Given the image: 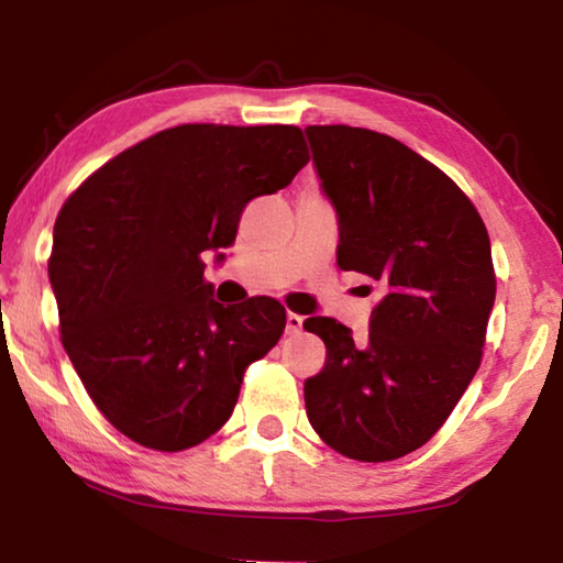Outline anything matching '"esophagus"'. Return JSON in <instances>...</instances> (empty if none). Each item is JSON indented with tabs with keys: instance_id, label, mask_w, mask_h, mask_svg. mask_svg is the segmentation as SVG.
<instances>
[{
	"instance_id": "esophagus-1",
	"label": "esophagus",
	"mask_w": 563,
	"mask_h": 563,
	"mask_svg": "<svg viewBox=\"0 0 563 563\" xmlns=\"http://www.w3.org/2000/svg\"><path fill=\"white\" fill-rule=\"evenodd\" d=\"M300 330H302V318L295 316V312H288V316H285V332H288V335H298Z\"/></svg>"
}]
</instances>
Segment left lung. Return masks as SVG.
<instances>
[{
	"mask_svg": "<svg viewBox=\"0 0 563 563\" xmlns=\"http://www.w3.org/2000/svg\"><path fill=\"white\" fill-rule=\"evenodd\" d=\"M305 136L338 213V265L379 283L367 340L332 318L302 322L328 347L305 409L350 460H399L432 440L479 369L497 295L487 228L450 176L397 139L342 123Z\"/></svg>",
	"mask_w": 563,
	"mask_h": 563,
	"instance_id": "1",
	"label": "left lung"
}]
</instances>
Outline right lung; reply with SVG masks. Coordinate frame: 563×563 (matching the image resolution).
<instances>
[{"label": "right lung", "mask_w": 563, "mask_h": 563, "mask_svg": "<svg viewBox=\"0 0 563 563\" xmlns=\"http://www.w3.org/2000/svg\"><path fill=\"white\" fill-rule=\"evenodd\" d=\"M308 161L298 126L184 123L111 158L64 203L49 258L62 342L129 440L180 452L233 415L285 310L271 298L223 308L203 253L233 245L243 208Z\"/></svg>", "instance_id": "right-lung-1"}]
</instances>
